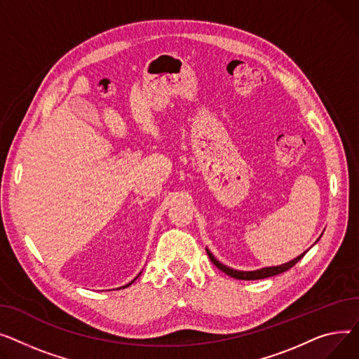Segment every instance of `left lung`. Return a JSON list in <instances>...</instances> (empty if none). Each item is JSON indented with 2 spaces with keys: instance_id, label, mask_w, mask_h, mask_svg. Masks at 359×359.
<instances>
[{
  "instance_id": "obj_1",
  "label": "left lung",
  "mask_w": 359,
  "mask_h": 359,
  "mask_svg": "<svg viewBox=\"0 0 359 359\" xmlns=\"http://www.w3.org/2000/svg\"><path fill=\"white\" fill-rule=\"evenodd\" d=\"M304 254H306V252H304ZM304 254H302V255L297 257V258H294L292 261H290V262H287V264L277 265V266H266V268H261V269H257V271H236V269H233V268H229V266L220 264V262L212 255V252H210V250L207 249V255H208L210 261H212L220 271H223L224 273H227V276L231 277V278H236V280H248V281H249V280H262V278L278 276V273L285 272V271H288L290 268H292L294 265H296V264L304 257Z\"/></svg>"
}]
</instances>
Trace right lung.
Returning <instances> with one entry per match:
<instances>
[{
  "label": "right lung",
  "mask_w": 359,
  "mask_h": 359,
  "mask_svg": "<svg viewBox=\"0 0 359 359\" xmlns=\"http://www.w3.org/2000/svg\"><path fill=\"white\" fill-rule=\"evenodd\" d=\"M139 276H140V273H139ZM136 278H137V277H136ZM136 278H135V280H136ZM135 280H133V281H135ZM133 281H132V283H133ZM132 283H129V284H126V285H124L123 288H126V287H129V285H132Z\"/></svg>",
  "instance_id": "right-lung-1"
}]
</instances>
